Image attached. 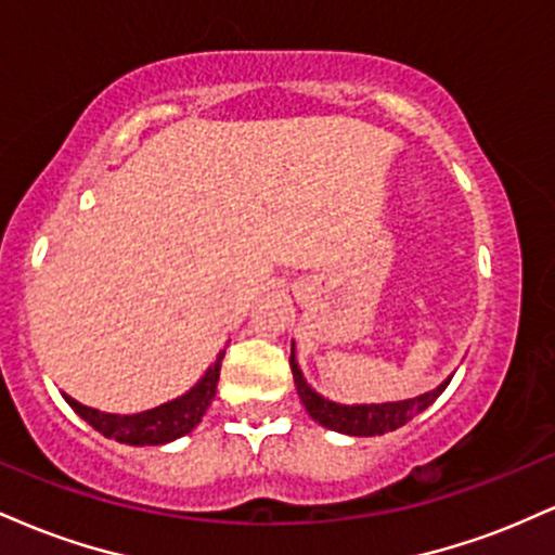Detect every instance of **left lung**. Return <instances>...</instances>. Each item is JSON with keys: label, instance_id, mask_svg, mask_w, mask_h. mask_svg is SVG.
Here are the masks:
<instances>
[{"label": "left lung", "instance_id": "8db88e82", "mask_svg": "<svg viewBox=\"0 0 555 555\" xmlns=\"http://www.w3.org/2000/svg\"><path fill=\"white\" fill-rule=\"evenodd\" d=\"M292 365V375H295V386L299 399H302L305 410L308 415L315 420L318 425L323 428L336 430V433H347V436H384L388 430H397L401 425L410 423L412 417L420 415L443 393V388L449 386V380H443L436 391L423 393L417 399H404V401H388V404H358V406H347V404H336V401L323 399L321 393H315L313 388L305 384L302 373H299L297 362H295V352L289 358Z\"/></svg>", "mask_w": 555, "mask_h": 555}]
</instances>
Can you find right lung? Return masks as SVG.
I'll use <instances>...</instances> for the list:
<instances>
[{
  "instance_id": "obj_1",
  "label": "right lung",
  "mask_w": 555,
  "mask_h": 555,
  "mask_svg": "<svg viewBox=\"0 0 555 555\" xmlns=\"http://www.w3.org/2000/svg\"><path fill=\"white\" fill-rule=\"evenodd\" d=\"M221 360H224V352L216 358V362L208 367L206 375H203L197 384L190 388L188 393L175 401H167V404L156 406V410L140 412V415H109V412L91 410V406L80 404L73 397H65L67 404L73 406L78 415L86 420L91 428H95L101 436L114 438L119 443L130 446H158L169 443L175 438L184 436L201 423V417L206 415L208 404L216 397V384H219V371Z\"/></svg>"
}]
</instances>
